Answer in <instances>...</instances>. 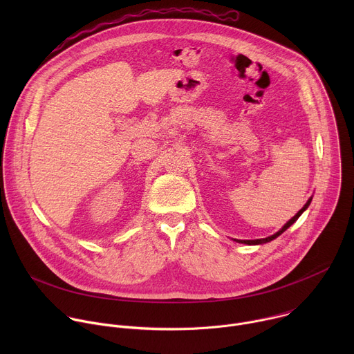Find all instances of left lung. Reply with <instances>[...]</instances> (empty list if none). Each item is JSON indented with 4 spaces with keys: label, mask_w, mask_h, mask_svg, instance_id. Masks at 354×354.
Instances as JSON below:
<instances>
[{
    "label": "left lung",
    "mask_w": 354,
    "mask_h": 354,
    "mask_svg": "<svg viewBox=\"0 0 354 354\" xmlns=\"http://www.w3.org/2000/svg\"><path fill=\"white\" fill-rule=\"evenodd\" d=\"M311 200H313V196L307 200V203L304 205V207H302L291 220H288V221L281 227V230H279L276 234H273V235H270V236H266V238H261V239H234V241H236V242H239V243H245V245H263V243H268V242L276 239V238H277L279 235H281L287 228H290V227L298 220V217L308 209V206L311 205Z\"/></svg>",
    "instance_id": "obj_1"
}]
</instances>
